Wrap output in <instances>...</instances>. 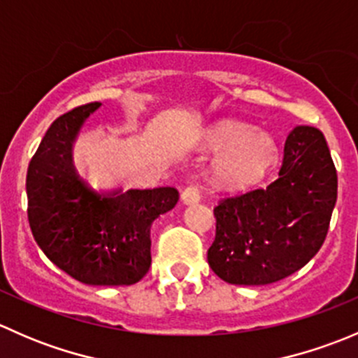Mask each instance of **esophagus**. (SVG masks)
I'll use <instances>...</instances> for the list:
<instances>
[{"mask_svg":"<svg viewBox=\"0 0 358 358\" xmlns=\"http://www.w3.org/2000/svg\"><path fill=\"white\" fill-rule=\"evenodd\" d=\"M182 201H183V204H187V206L197 204V202L201 201V192H199V189H197L196 185L187 187V189L183 190V194H182Z\"/></svg>","mask_w":358,"mask_h":358,"instance_id":"esophagus-1","label":"esophagus"}]
</instances>
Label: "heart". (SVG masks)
I'll list each match as a JSON object with an SVG mask.
<instances>
[{
    "label": "heart",
    "instance_id": "1",
    "mask_svg": "<svg viewBox=\"0 0 358 358\" xmlns=\"http://www.w3.org/2000/svg\"><path fill=\"white\" fill-rule=\"evenodd\" d=\"M201 147L216 154L209 180L225 192H243L258 185L277 159L272 135L236 119H220L208 126Z\"/></svg>",
    "mask_w": 358,
    "mask_h": 358
}]
</instances>
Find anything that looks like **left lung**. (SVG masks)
I'll return each mask as SVG.
<instances>
[{
	"mask_svg": "<svg viewBox=\"0 0 358 358\" xmlns=\"http://www.w3.org/2000/svg\"><path fill=\"white\" fill-rule=\"evenodd\" d=\"M336 197L338 175L322 131L296 126L277 178L215 208L209 266L237 286H265L291 275L324 244Z\"/></svg>",
	"mask_w": 358,
	"mask_h": 358,
	"instance_id": "8db88e82",
	"label": "left lung"
}]
</instances>
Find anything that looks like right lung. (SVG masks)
<instances>
[{
	"instance_id": "add662e5",
	"label": "right lung",
	"mask_w": 358,
	"mask_h": 358,
	"mask_svg": "<svg viewBox=\"0 0 358 358\" xmlns=\"http://www.w3.org/2000/svg\"><path fill=\"white\" fill-rule=\"evenodd\" d=\"M102 103L60 115L43 136L25 178L31 232L60 270L90 286H129L149 272L150 227L178 202V190H96L76 171L72 149Z\"/></svg>"
}]
</instances>
